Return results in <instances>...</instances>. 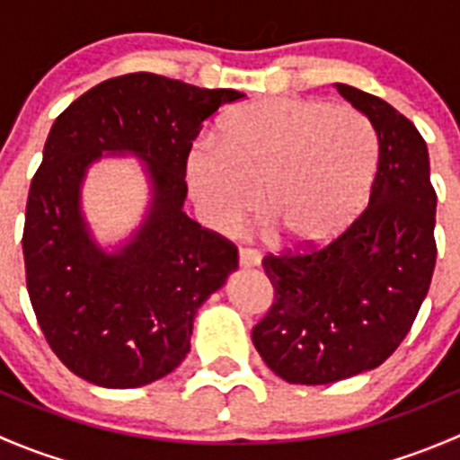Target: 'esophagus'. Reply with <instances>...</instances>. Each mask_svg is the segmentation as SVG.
<instances>
[{"label": "esophagus", "mask_w": 460, "mask_h": 460, "mask_svg": "<svg viewBox=\"0 0 460 460\" xmlns=\"http://www.w3.org/2000/svg\"><path fill=\"white\" fill-rule=\"evenodd\" d=\"M240 264L243 267H258L260 264V253L256 249H240Z\"/></svg>", "instance_id": "obj_1"}]
</instances>
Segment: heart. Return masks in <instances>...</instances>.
Listing matches in <instances>:
<instances>
[{
	"instance_id": "1",
	"label": "heart",
	"mask_w": 460,
	"mask_h": 460,
	"mask_svg": "<svg viewBox=\"0 0 460 460\" xmlns=\"http://www.w3.org/2000/svg\"><path fill=\"white\" fill-rule=\"evenodd\" d=\"M378 137L365 115L307 97H267L231 111L184 164L202 220L231 229L260 207L294 247H323L347 231L372 193Z\"/></svg>"
}]
</instances>
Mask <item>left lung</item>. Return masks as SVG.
<instances>
[{"instance_id":"obj_1","label":"left lung","mask_w":460,"mask_h":460,"mask_svg":"<svg viewBox=\"0 0 460 460\" xmlns=\"http://www.w3.org/2000/svg\"><path fill=\"white\" fill-rule=\"evenodd\" d=\"M336 88L372 122L378 169L369 204L338 238L262 260L273 303L252 341L269 369L296 385L336 383L385 363L414 324L436 264L423 136L380 97Z\"/></svg>"}]
</instances>
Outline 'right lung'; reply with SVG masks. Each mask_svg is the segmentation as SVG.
<instances>
[{
    "label": "right lung",
    "instance_id": "1",
    "mask_svg": "<svg viewBox=\"0 0 460 460\" xmlns=\"http://www.w3.org/2000/svg\"><path fill=\"white\" fill-rule=\"evenodd\" d=\"M243 97L128 73L93 86L50 127L26 202V289L46 342L80 378L142 387L189 354L196 312L235 271L238 247L182 211L184 164L204 119ZM102 152L142 156L154 187L147 220L115 254L92 243L79 211Z\"/></svg>",
    "mask_w": 460,
    "mask_h": 460
}]
</instances>
